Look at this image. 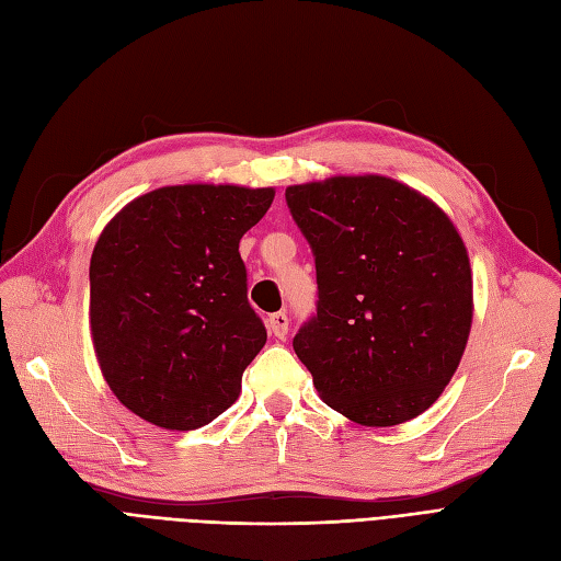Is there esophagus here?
Returning <instances> with one entry per match:
<instances>
[{"mask_svg":"<svg viewBox=\"0 0 561 561\" xmlns=\"http://www.w3.org/2000/svg\"><path fill=\"white\" fill-rule=\"evenodd\" d=\"M287 325H290V320H287V316H285V313H271V316L266 318V328H268V332L274 334V336H278V339H285V334H287Z\"/></svg>","mask_w":561,"mask_h":561,"instance_id":"34e87169","label":"esophagus"}]
</instances>
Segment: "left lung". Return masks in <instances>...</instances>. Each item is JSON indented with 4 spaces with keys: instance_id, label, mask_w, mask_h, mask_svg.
Masks as SVG:
<instances>
[{
    "instance_id": "left-lung-1",
    "label": "left lung",
    "mask_w": 561,
    "mask_h": 561,
    "mask_svg": "<svg viewBox=\"0 0 561 561\" xmlns=\"http://www.w3.org/2000/svg\"><path fill=\"white\" fill-rule=\"evenodd\" d=\"M316 257L318 313L295 336L322 402L369 428L443 396L472 325V268L435 201L386 175L285 190Z\"/></svg>"
}]
</instances>
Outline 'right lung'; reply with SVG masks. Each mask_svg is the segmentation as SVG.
I'll use <instances>...</instances> for the list:
<instances>
[{"instance_id": "obj_1", "label": "right lung", "mask_w": 561, "mask_h": 561, "mask_svg": "<svg viewBox=\"0 0 561 561\" xmlns=\"http://www.w3.org/2000/svg\"><path fill=\"white\" fill-rule=\"evenodd\" d=\"M274 186L175 184L133 198L91 254V336L116 400L151 426L194 431L241 396L266 344L248 304L243 233Z\"/></svg>"}]
</instances>
